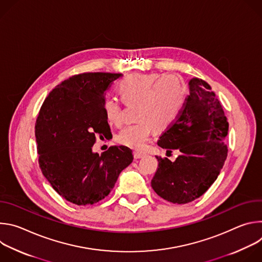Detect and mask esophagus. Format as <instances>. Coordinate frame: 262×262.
<instances>
[{"label":"esophagus","mask_w":262,"mask_h":262,"mask_svg":"<svg viewBox=\"0 0 262 262\" xmlns=\"http://www.w3.org/2000/svg\"><path fill=\"white\" fill-rule=\"evenodd\" d=\"M145 156H146V154H145V152H142V151H135V152H134L135 159H142V158H144Z\"/></svg>","instance_id":"obj_1"}]
</instances>
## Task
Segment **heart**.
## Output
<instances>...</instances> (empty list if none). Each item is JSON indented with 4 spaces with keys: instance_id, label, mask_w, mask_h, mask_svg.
Returning a JSON list of instances; mask_svg holds the SVG:
<instances>
[{
    "instance_id": "1",
    "label": "heart",
    "mask_w": 262,
    "mask_h": 262,
    "mask_svg": "<svg viewBox=\"0 0 262 262\" xmlns=\"http://www.w3.org/2000/svg\"><path fill=\"white\" fill-rule=\"evenodd\" d=\"M117 91L125 105L136 104L138 121L124 126L118 134L120 144L141 149L156 132L168 129L179 117L188 98V87L175 74L133 73L117 84ZM104 116L110 124L122 122V105L116 98L106 97L102 102Z\"/></svg>"
}]
</instances>
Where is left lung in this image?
<instances>
[{
    "label": "left lung",
    "mask_w": 262,
    "mask_h": 262,
    "mask_svg": "<svg viewBox=\"0 0 262 262\" xmlns=\"http://www.w3.org/2000/svg\"><path fill=\"white\" fill-rule=\"evenodd\" d=\"M229 123L211 87L201 79L190 81V95L177 120L166 129L158 145L167 155L181 154L171 162L157 157L159 168L151 180L163 199L185 204L202 196L217 178L227 158Z\"/></svg>",
    "instance_id": "1"
}]
</instances>
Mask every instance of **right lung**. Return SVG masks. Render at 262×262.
Masks as SVG:
<instances>
[{"mask_svg": "<svg viewBox=\"0 0 262 262\" xmlns=\"http://www.w3.org/2000/svg\"><path fill=\"white\" fill-rule=\"evenodd\" d=\"M121 73L84 72L53 89L35 123L38 163L53 189L76 205H92L113 190L120 172L134 160L126 146L92 151L96 136L106 138L110 125L102 102Z\"/></svg>", "mask_w": 262, "mask_h": 262, "instance_id": "1", "label": "right lung"}]
</instances>
